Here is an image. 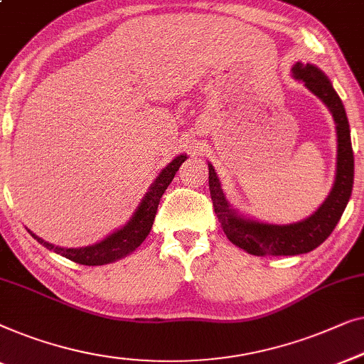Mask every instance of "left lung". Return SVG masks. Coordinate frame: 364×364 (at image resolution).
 <instances>
[{
	"label": "left lung",
	"instance_id": "left-lung-1",
	"mask_svg": "<svg viewBox=\"0 0 364 364\" xmlns=\"http://www.w3.org/2000/svg\"><path fill=\"white\" fill-rule=\"evenodd\" d=\"M294 77L304 82L306 89L318 97L328 107L336 129V173L333 188L323 204L310 218L294 224H265L240 216L228 203L221 183L211 163L209 168V191L214 213L228 239L237 247L252 255H296L306 254L318 247L333 232L340 221L353 189L355 176V158H353L350 124L343 102L331 85L328 77L314 64L296 63L291 68Z\"/></svg>",
	"mask_w": 364,
	"mask_h": 364
}]
</instances>
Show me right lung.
I'll return each instance as SVG.
<instances>
[{"mask_svg": "<svg viewBox=\"0 0 364 364\" xmlns=\"http://www.w3.org/2000/svg\"><path fill=\"white\" fill-rule=\"evenodd\" d=\"M186 155L176 156L170 165L163 168L160 175L156 176V180L151 183L150 189H148L145 196H143L141 203L138 204L136 211L133 213L130 221L127 223L124 228L117 229L115 232L107 235V237L104 240H100V242H97L94 245H87V247L65 249L59 247V245L46 242V240L31 232L29 229L28 231L38 242L43 244L44 247L54 250L55 254H60L63 257L82 265H104L125 257V255L132 254L136 247H140V244L146 239V235L150 234L163 193H165V189L168 186H170L176 171L180 170L181 163L186 160Z\"/></svg>", "mask_w": 364, "mask_h": 364, "instance_id": "right-lung-1", "label": "right lung"}]
</instances>
